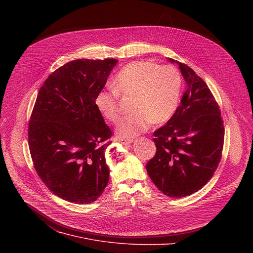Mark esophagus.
<instances>
[{"label": "esophagus", "mask_w": 253, "mask_h": 253, "mask_svg": "<svg viewBox=\"0 0 253 253\" xmlns=\"http://www.w3.org/2000/svg\"><path fill=\"white\" fill-rule=\"evenodd\" d=\"M119 142H121L122 144L127 145L132 143V140L131 139H125V138H120L119 139Z\"/></svg>", "instance_id": "1"}]
</instances>
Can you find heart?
Masks as SVG:
<instances>
[{
    "instance_id": "heart-1",
    "label": "heart",
    "mask_w": 253,
    "mask_h": 253,
    "mask_svg": "<svg viewBox=\"0 0 253 253\" xmlns=\"http://www.w3.org/2000/svg\"><path fill=\"white\" fill-rule=\"evenodd\" d=\"M115 89H102L95 96L98 112L111 123L120 118L119 94L134 96L133 114L124 118L117 127L121 137L130 138L145 131L151 123H167L178 106L182 88L179 70L152 61H135L125 66L114 80Z\"/></svg>"
}]
</instances>
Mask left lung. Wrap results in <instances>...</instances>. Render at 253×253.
Returning a JSON list of instances; mask_svg holds the SVG:
<instances>
[{"label":"left lung","mask_w":253,"mask_h":253,"mask_svg":"<svg viewBox=\"0 0 253 253\" xmlns=\"http://www.w3.org/2000/svg\"><path fill=\"white\" fill-rule=\"evenodd\" d=\"M169 60L179 65L186 90L170 120L154 132L157 151L146 169L163 194L178 199L196 193L213 176L222 156L224 126L206 82L186 64Z\"/></svg>","instance_id":"obj_1"}]
</instances>
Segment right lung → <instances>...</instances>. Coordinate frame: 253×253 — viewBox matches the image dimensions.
Returning <instances> with one entry per match:
<instances>
[{"instance_id": "obj_1", "label": "right lung", "mask_w": 253, "mask_h": 253, "mask_svg": "<svg viewBox=\"0 0 253 253\" xmlns=\"http://www.w3.org/2000/svg\"><path fill=\"white\" fill-rule=\"evenodd\" d=\"M117 59L73 60L41 86L28 127L38 175L57 197L90 204L109 181L105 149L113 135L94 99Z\"/></svg>"}]
</instances>
